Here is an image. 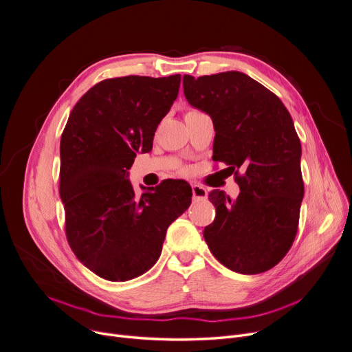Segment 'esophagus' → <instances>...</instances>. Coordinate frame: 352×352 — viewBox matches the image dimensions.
I'll return each instance as SVG.
<instances>
[{"label": "esophagus", "instance_id": "obj_1", "mask_svg": "<svg viewBox=\"0 0 352 352\" xmlns=\"http://www.w3.org/2000/svg\"><path fill=\"white\" fill-rule=\"evenodd\" d=\"M192 197L194 199H206L208 198L206 188L201 185H192Z\"/></svg>", "mask_w": 352, "mask_h": 352}]
</instances>
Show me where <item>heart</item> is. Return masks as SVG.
<instances>
[{
	"mask_svg": "<svg viewBox=\"0 0 352 352\" xmlns=\"http://www.w3.org/2000/svg\"><path fill=\"white\" fill-rule=\"evenodd\" d=\"M188 112H190V111H188Z\"/></svg>",
	"mask_w": 352,
	"mask_h": 352,
	"instance_id": "heart-1",
	"label": "heart"
}]
</instances>
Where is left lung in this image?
<instances>
[{"mask_svg": "<svg viewBox=\"0 0 352 352\" xmlns=\"http://www.w3.org/2000/svg\"><path fill=\"white\" fill-rule=\"evenodd\" d=\"M182 81L189 105L213 122V160L232 171L246 170L236 177V199L219 189L209 194L216 217L204 230L205 241L226 268L265 272L292 247L305 195L302 146L291 113L275 94L240 72L185 74Z\"/></svg>", "mask_w": 352, "mask_h": 352, "instance_id": "1", "label": "left lung"}]
</instances>
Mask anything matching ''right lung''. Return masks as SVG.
I'll return each mask as SVG.
<instances>
[{
    "instance_id": "add662e5",
    "label": "right lung",
    "mask_w": 352,
    "mask_h": 352,
    "mask_svg": "<svg viewBox=\"0 0 352 352\" xmlns=\"http://www.w3.org/2000/svg\"><path fill=\"white\" fill-rule=\"evenodd\" d=\"M181 76L109 78L73 108L60 140V197L66 234L80 263L123 282L147 272L192 189L170 179L136 198L127 179L138 151L147 153L158 123L177 100Z\"/></svg>"
}]
</instances>
